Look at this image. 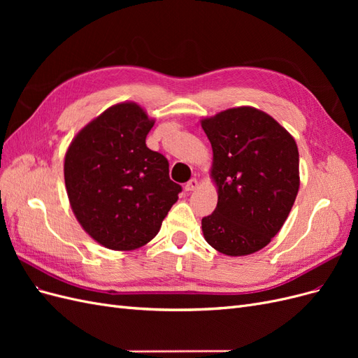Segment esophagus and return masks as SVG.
<instances>
[{"instance_id":"1","label":"esophagus","mask_w":358,"mask_h":358,"mask_svg":"<svg viewBox=\"0 0 358 358\" xmlns=\"http://www.w3.org/2000/svg\"><path fill=\"white\" fill-rule=\"evenodd\" d=\"M197 187H199V180L196 178H192L185 183V191H194Z\"/></svg>"}]
</instances>
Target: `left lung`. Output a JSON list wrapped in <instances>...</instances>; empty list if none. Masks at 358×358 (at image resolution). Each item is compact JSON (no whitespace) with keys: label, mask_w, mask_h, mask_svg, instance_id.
Returning a JSON list of instances; mask_svg holds the SVG:
<instances>
[{"label":"left lung","mask_w":358,"mask_h":358,"mask_svg":"<svg viewBox=\"0 0 358 358\" xmlns=\"http://www.w3.org/2000/svg\"><path fill=\"white\" fill-rule=\"evenodd\" d=\"M201 127L213 150L218 204L201 220L216 251L241 257L264 248L288 218L299 178L294 138L272 116L236 107L206 117Z\"/></svg>","instance_id":"1"}]
</instances>
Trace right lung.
<instances>
[{
	"instance_id": "1",
	"label": "right lung",
	"mask_w": 358,
	"mask_h": 358,
	"mask_svg": "<svg viewBox=\"0 0 358 358\" xmlns=\"http://www.w3.org/2000/svg\"><path fill=\"white\" fill-rule=\"evenodd\" d=\"M154 127L136 103L112 106L74 137L64 178L76 218L94 241L129 251L152 241L182 187L146 146Z\"/></svg>"
}]
</instances>
